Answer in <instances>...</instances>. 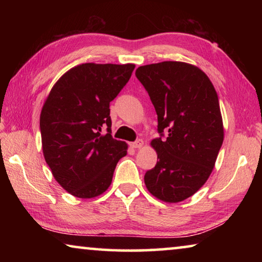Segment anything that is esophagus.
<instances>
[{
	"label": "esophagus",
	"instance_id": "1",
	"mask_svg": "<svg viewBox=\"0 0 262 262\" xmlns=\"http://www.w3.org/2000/svg\"><path fill=\"white\" fill-rule=\"evenodd\" d=\"M130 147L134 148V149L142 148V147H143V141H142V140H137V141H135V142H133V143H130Z\"/></svg>",
	"mask_w": 262,
	"mask_h": 262
}]
</instances>
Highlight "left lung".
I'll use <instances>...</instances> for the list:
<instances>
[{"mask_svg": "<svg viewBox=\"0 0 262 262\" xmlns=\"http://www.w3.org/2000/svg\"><path fill=\"white\" fill-rule=\"evenodd\" d=\"M135 75L156 110L161 134L150 143L158 161L144 184L164 202L184 201L209 178L223 143L219 97L209 77L186 62L141 66Z\"/></svg>", "mask_w": 262, "mask_h": 262, "instance_id": "1", "label": "left lung"}]
</instances>
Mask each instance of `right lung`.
<instances>
[{"label":"right lung","mask_w":262,"mask_h":262,"mask_svg":"<svg viewBox=\"0 0 262 262\" xmlns=\"http://www.w3.org/2000/svg\"><path fill=\"white\" fill-rule=\"evenodd\" d=\"M134 68L133 63L76 66L57 79L43 103V157L55 180L74 196L103 194L112 183L119 159L127 155L126 142L111 135L110 103Z\"/></svg>","instance_id":"right-lung-1"}]
</instances>
